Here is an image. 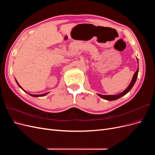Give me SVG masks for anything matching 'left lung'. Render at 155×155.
Listing matches in <instances>:
<instances>
[{"instance_id": "8db88e82", "label": "left lung", "mask_w": 155, "mask_h": 155, "mask_svg": "<svg viewBox=\"0 0 155 155\" xmlns=\"http://www.w3.org/2000/svg\"><path fill=\"white\" fill-rule=\"evenodd\" d=\"M137 61H138V59H137ZM138 69H137V71H136V72L134 73V76L133 77L132 80H131V82L129 84V85L127 87V88L124 92L119 94H118V95H101V94H97V95L99 96H100L101 97H102L103 99L106 100L112 101V100H118V98L124 96V95L126 94L127 93H128L130 91V89L133 88V87L134 86L136 81H137V77H138Z\"/></svg>"}]
</instances>
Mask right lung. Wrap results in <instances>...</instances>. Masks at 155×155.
Returning a JSON list of instances; mask_svg holds the SVG:
<instances>
[{"mask_svg":"<svg viewBox=\"0 0 155 155\" xmlns=\"http://www.w3.org/2000/svg\"><path fill=\"white\" fill-rule=\"evenodd\" d=\"M15 81H16V79H15ZM16 82H17V85H18V87H19L20 88H22V87L19 85V84H18V82L16 81ZM22 90H23V89H22ZM23 91H24V90H23ZM25 92H26L25 91H24ZM28 93V92H27ZM48 92H47V93H45V94H40V95H35V94H29L30 95V96H33V97H41V96H45V95H46V94H48Z\"/></svg>","mask_w":155,"mask_h":155,"instance_id":"obj_1","label":"right lung"}]
</instances>
